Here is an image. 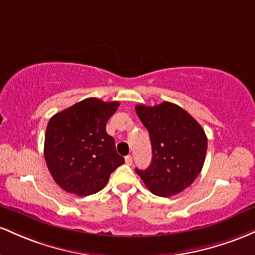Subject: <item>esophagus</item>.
I'll use <instances>...</instances> for the list:
<instances>
[{"label": "esophagus", "instance_id": "esophagus-1", "mask_svg": "<svg viewBox=\"0 0 255 255\" xmlns=\"http://www.w3.org/2000/svg\"><path fill=\"white\" fill-rule=\"evenodd\" d=\"M125 162H127L128 165H132V156L131 155L125 156Z\"/></svg>", "mask_w": 255, "mask_h": 255}]
</instances>
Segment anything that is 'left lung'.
<instances>
[{"mask_svg":"<svg viewBox=\"0 0 255 255\" xmlns=\"http://www.w3.org/2000/svg\"><path fill=\"white\" fill-rule=\"evenodd\" d=\"M136 113L149 132L151 162L136 168L154 195L168 197L181 193L196 179L204 166L207 137L187 111L171 102L148 107L136 106Z\"/></svg>","mask_w":255,"mask_h":255,"instance_id":"left-lung-1","label":"left lung"}]
</instances>
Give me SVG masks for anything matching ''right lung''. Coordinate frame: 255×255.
<instances>
[{
    "label": "right lung",
    "instance_id": "right-lung-1",
    "mask_svg": "<svg viewBox=\"0 0 255 255\" xmlns=\"http://www.w3.org/2000/svg\"><path fill=\"white\" fill-rule=\"evenodd\" d=\"M119 102L89 97L53 116L44 138V158L62 189L88 196L104 189L111 173L125 162L106 132Z\"/></svg>",
    "mask_w": 255,
    "mask_h": 255
}]
</instances>
